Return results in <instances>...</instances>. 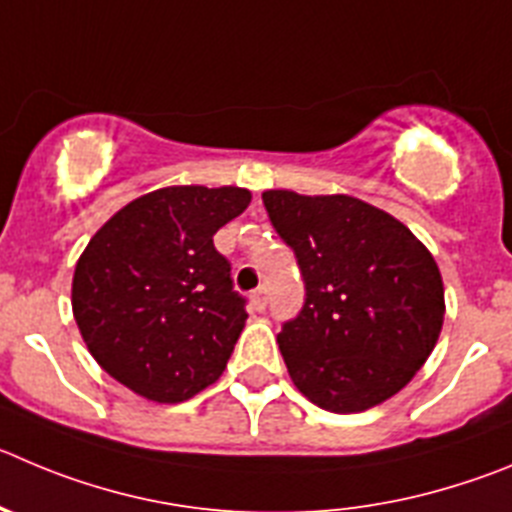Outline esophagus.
Returning a JSON list of instances; mask_svg holds the SVG:
<instances>
[{"instance_id":"esophagus-1","label":"esophagus","mask_w":512,"mask_h":512,"mask_svg":"<svg viewBox=\"0 0 512 512\" xmlns=\"http://www.w3.org/2000/svg\"><path fill=\"white\" fill-rule=\"evenodd\" d=\"M266 302H269V292H266V287H259L256 292L251 294V304H253V309H256V312H264Z\"/></svg>"}]
</instances>
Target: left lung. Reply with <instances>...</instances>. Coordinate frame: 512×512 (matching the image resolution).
<instances>
[{"mask_svg": "<svg viewBox=\"0 0 512 512\" xmlns=\"http://www.w3.org/2000/svg\"><path fill=\"white\" fill-rule=\"evenodd\" d=\"M261 198L307 289L299 317L276 337L297 391L332 414L396 396L444 325V284L429 248L353 195L266 190Z\"/></svg>", "mask_w": 512, "mask_h": 512, "instance_id": "left-lung-1", "label": "left lung"}]
</instances>
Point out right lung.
<instances>
[{
  "instance_id": "obj_1",
  "label": "right lung",
  "mask_w": 512,
  "mask_h": 512,
  "mask_svg": "<svg viewBox=\"0 0 512 512\" xmlns=\"http://www.w3.org/2000/svg\"><path fill=\"white\" fill-rule=\"evenodd\" d=\"M248 203L246 187H159L116 210L83 248L75 325L131 393L180 403L223 375L248 314L213 236Z\"/></svg>"
}]
</instances>
